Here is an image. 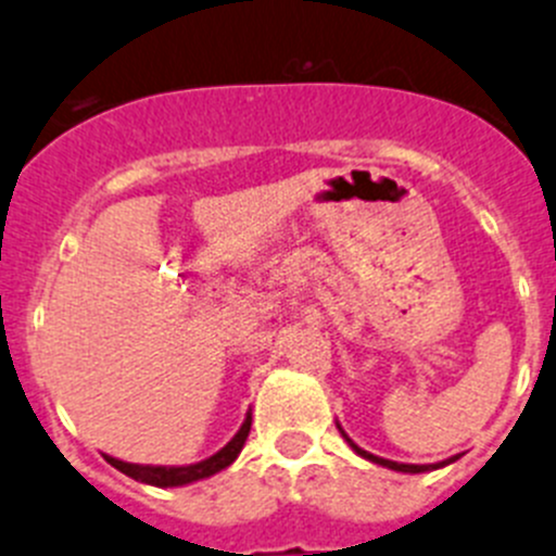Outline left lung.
Segmentation results:
<instances>
[{"mask_svg":"<svg viewBox=\"0 0 556 556\" xmlns=\"http://www.w3.org/2000/svg\"><path fill=\"white\" fill-rule=\"evenodd\" d=\"M337 427H339V424H337ZM339 432H342V438L348 440V445H350V448H353L355 454H358V456H364V459L375 462V465H380V467H388V470H396V472H409V476H415V472H429V470H440V467H445V465H451V462H456V459H459V456H451V459H445V462H438V465H402V462L382 459V456H375V454H369V451L358 448V445H355L353 440H350L348 434H344V429H342V427H339Z\"/></svg>","mask_w":556,"mask_h":556,"instance_id":"8db88e82","label":"left lung"}]
</instances>
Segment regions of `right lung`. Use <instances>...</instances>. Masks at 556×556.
Masks as SVG:
<instances>
[{
  "label": "right lung",
  "mask_w": 556,
  "mask_h": 556,
  "mask_svg": "<svg viewBox=\"0 0 556 556\" xmlns=\"http://www.w3.org/2000/svg\"><path fill=\"white\" fill-rule=\"evenodd\" d=\"M250 427H252V413H247L244 424H241L239 432L233 434V440H230L225 448H219L214 456H208V459H203V462H195V465H181V467L132 465V462L113 459V456H105V462L111 467H116L118 472H124V476L132 478V481L149 483V486H160V489L187 486V483H195V481H203V478L217 476L219 470H225V467L233 465L236 456H239L241 448H244L247 438H250Z\"/></svg>",
  "instance_id": "right-lung-1"
}]
</instances>
